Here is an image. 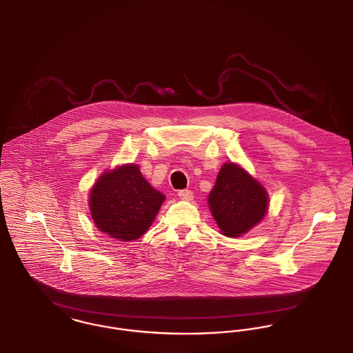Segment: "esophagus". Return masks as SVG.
Wrapping results in <instances>:
<instances>
[{"mask_svg": "<svg viewBox=\"0 0 353 353\" xmlns=\"http://www.w3.org/2000/svg\"><path fill=\"white\" fill-rule=\"evenodd\" d=\"M178 196H179L182 201H191V199L194 198V195H192V192H191L190 190H181V191L178 192Z\"/></svg>", "mask_w": 353, "mask_h": 353, "instance_id": "34e87169", "label": "esophagus"}]
</instances>
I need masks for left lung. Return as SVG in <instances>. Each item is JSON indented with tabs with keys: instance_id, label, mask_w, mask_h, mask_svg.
<instances>
[{
	"instance_id": "obj_1",
	"label": "left lung",
	"mask_w": 353,
	"mask_h": 353,
	"mask_svg": "<svg viewBox=\"0 0 353 353\" xmlns=\"http://www.w3.org/2000/svg\"><path fill=\"white\" fill-rule=\"evenodd\" d=\"M221 233L241 236L257 226L269 209V195L256 178L233 162L223 163L208 198Z\"/></svg>"
}]
</instances>
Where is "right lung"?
Returning <instances> with one entry per match:
<instances>
[{"mask_svg": "<svg viewBox=\"0 0 353 353\" xmlns=\"http://www.w3.org/2000/svg\"><path fill=\"white\" fill-rule=\"evenodd\" d=\"M165 199L144 179L139 165L127 163L97 178L90 191L88 206L100 232L130 242L148 230Z\"/></svg>", "mask_w": 353, "mask_h": 353, "instance_id": "1", "label": "right lung"}]
</instances>
